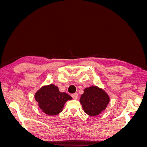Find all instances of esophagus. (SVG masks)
Wrapping results in <instances>:
<instances>
[{
  "label": "esophagus",
  "instance_id": "obj_1",
  "mask_svg": "<svg viewBox=\"0 0 147 147\" xmlns=\"http://www.w3.org/2000/svg\"><path fill=\"white\" fill-rule=\"evenodd\" d=\"M72 97H73L74 99H77L78 97V94H77V93H74V94H72Z\"/></svg>",
  "mask_w": 147,
  "mask_h": 147
}]
</instances>
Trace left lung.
Here are the masks:
<instances>
[{"label": "left lung", "mask_w": 147, "mask_h": 147, "mask_svg": "<svg viewBox=\"0 0 147 147\" xmlns=\"http://www.w3.org/2000/svg\"><path fill=\"white\" fill-rule=\"evenodd\" d=\"M110 102V97L104 90L96 86L86 88L80 102L84 112L91 117L101 114Z\"/></svg>", "instance_id": "obj_1"}]
</instances>
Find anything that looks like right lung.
<instances>
[{"label":"right lung","instance_id":"add662e5","mask_svg":"<svg viewBox=\"0 0 147 147\" xmlns=\"http://www.w3.org/2000/svg\"><path fill=\"white\" fill-rule=\"evenodd\" d=\"M35 99L43 113L53 116L63 111L65 102L72 97L65 92H61L55 84L43 86L35 94Z\"/></svg>","mask_w":147,"mask_h":147}]
</instances>
